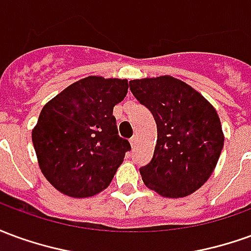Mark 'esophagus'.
Returning <instances> with one entry per match:
<instances>
[{
	"label": "esophagus",
	"mask_w": 251,
	"mask_h": 251,
	"mask_svg": "<svg viewBox=\"0 0 251 251\" xmlns=\"http://www.w3.org/2000/svg\"><path fill=\"white\" fill-rule=\"evenodd\" d=\"M136 141H137L136 137H131V138H130V145H131V148H133V149L136 148Z\"/></svg>",
	"instance_id": "34e87169"
}]
</instances>
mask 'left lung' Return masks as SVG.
I'll list each match as a JSON object with an SVG mask.
<instances>
[{
	"instance_id": "1",
	"label": "left lung",
	"mask_w": 251,
	"mask_h": 251,
	"mask_svg": "<svg viewBox=\"0 0 251 251\" xmlns=\"http://www.w3.org/2000/svg\"><path fill=\"white\" fill-rule=\"evenodd\" d=\"M129 84L157 125L152 160L140 168L144 183L164 198L194 194L212 175L223 149L215 107L189 84L169 75L134 79Z\"/></svg>"
}]
</instances>
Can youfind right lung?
I'll return each mask as SVG.
<instances>
[{"mask_svg": "<svg viewBox=\"0 0 251 251\" xmlns=\"http://www.w3.org/2000/svg\"><path fill=\"white\" fill-rule=\"evenodd\" d=\"M127 88L126 79L87 76L44 104L32 142L41 172L62 194L88 198L111 183L130 151L113 115Z\"/></svg>", "mask_w": 251, "mask_h": 251, "instance_id": "right-lung-1", "label": "right lung"}]
</instances>
